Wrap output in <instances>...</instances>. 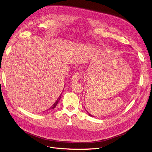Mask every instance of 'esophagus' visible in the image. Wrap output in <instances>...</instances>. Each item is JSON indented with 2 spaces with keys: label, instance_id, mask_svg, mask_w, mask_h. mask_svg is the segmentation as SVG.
I'll use <instances>...</instances> for the list:
<instances>
[{
  "label": "esophagus",
  "instance_id": "esophagus-1",
  "mask_svg": "<svg viewBox=\"0 0 152 152\" xmlns=\"http://www.w3.org/2000/svg\"><path fill=\"white\" fill-rule=\"evenodd\" d=\"M80 74L79 72H77L74 75V76L72 77V80L73 82H76L77 81L79 80L80 79Z\"/></svg>",
  "mask_w": 152,
  "mask_h": 152
}]
</instances>
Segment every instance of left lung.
Instances as JSON below:
<instances>
[{"label":"left lung","mask_w":152,"mask_h":152,"mask_svg":"<svg viewBox=\"0 0 152 152\" xmlns=\"http://www.w3.org/2000/svg\"><path fill=\"white\" fill-rule=\"evenodd\" d=\"M87 113H88V115H89V116H92V115H91V114H89V113H88V112H87ZM93 117H94V116H93Z\"/></svg>","instance_id":"obj_1"}]
</instances>
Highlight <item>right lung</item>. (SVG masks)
Listing matches in <instances>:
<instances>
[{
	"label": "right lung",
	"mask_w": 152,
	"mask_h": 152,
	"mask_svg": "<svg viewBox=\"0 0 152 152\" xmlns=\"http://www.w3.org/2000/svg\"><path fill=\"white\" fill-rule=\"evenodd\" d=\"M61 95H60V96L58 97V98L57 99V100H56V102L53 104V105L51 106V107L50 108H49V110H50V109H54V108L56 107V106L57 105V104H58V102H59V101H60V98H61Z\"/></svg>",
	"instance_id": "1"
}]
</instances>
